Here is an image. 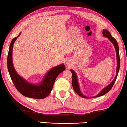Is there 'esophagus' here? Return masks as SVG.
<instances>
[{
    "label": "esophagus",
    "instance_id": "1",
    "mask_svg": "<svg viewBox=\"0 0 127 127\" xmlns=\"http://www.w3.org/2000/svg\"><path fill=\"white\" fill-rule=\"evenodd\" d=\"M66 64H67V65H69V64H70V63H69V62H66Z\"/></svg>",
    "mask_w": 127,
    "mask_h": 127
}]
</instances>
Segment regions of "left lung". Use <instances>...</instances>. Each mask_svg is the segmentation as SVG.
<instances>
[{"instance_id": "obj_1", "label": "left lung", "mask_w": 127, "mask_h": 127, "mask_svg": "<svg viewBox=\"0 0 127 127\" xmlns=\"http://www.w3.org/2000/svg\"><path fill=\"white\" fill-rule=\"evenodd\" d=\"M102 34H103V35H104V36H105V37L108 38L110 40L111 42H112V43L114 44V46H115L116 53H117V76H116L114 79V80L112 81V82H111L110 85H108L107 87H105V89L103 90L98 95L95 96V97H99V96L104 95L107 93V92H108L111 89H112L113 85H114V84L115 82L116 81V79H117V78L118 74V72H119V68H120V57H119V46H118V44L117 40H116L112 36H111L110 32H109L106 30H103ZM70 72H71L72 74V86H73V90H74V91L76 92L77 94L79 95V96H81L82 97H83L85 98H89V97H86V96H83V95L81 94V91H80V90H79V88L78 81H77L76 74V73H75L73 70H70Z\"/></svg>"}]
</instances>
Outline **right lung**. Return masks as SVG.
<instances>
[{
  "label": "right lung",
  "mask_w": 127,
  "mask_h": 127,
  "mask_svg": "<svg viewBox=\"0 0 127 127\" xmlns=\"http://www.w3.org/2000/svg\"><path fill=\"white\" fill-rule=\"evenodd\" d=\"M17 37H14L10 42L7 58L8 69L13 83L16 89L26 97L38 99L45 98L50 94L57 77L65 69V66L64 64H61L53 68L47 73L40 85L30 84L17 73L13 65L12 54L13 46Z\"/></svg>",
  "instance_id": "obj_1"
}]
</instances>
